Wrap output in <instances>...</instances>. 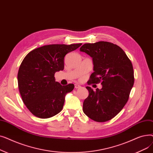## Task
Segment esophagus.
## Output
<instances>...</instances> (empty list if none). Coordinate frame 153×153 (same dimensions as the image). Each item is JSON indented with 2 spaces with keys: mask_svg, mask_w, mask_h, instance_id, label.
<instances>
[{
  "mask_svg": "<svg viewBox=\"0 0 153 153\" xmlns=\"http://www.w3.org/2000/svg\"><path fill=\"white\" fill-rule=\"evenodd\" d=\"M81 86L79 85V84H75V89H79V88H81Z\"/></svg>",
  "mask_w": 153,
  "mask_h": 153,
  "instance_id": "obj_1",
  "label": "esophagus"
}]
</instances>
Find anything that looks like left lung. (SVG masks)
Masks as SVG:
<instances>
[{"mask_svg": "<svg viewBox=\"0 0 153 153\" xmlns=\"http://www.w3.org/2000/svg\"><path fill=\"white\" fill-rule=\"evenodd\" d=\"M92 58L94 72L88 85L101 82L102 88L94 91L86 88L89 96L83 103L84 113L97 122L114 118L129 99L134 84L132 63L120 46L107 42L85 43L81 48Z\"/></svg>", "mask_w": 153, "mask_h": 153, "instance_id": "left-lung-1", "label": "left lung"}]
</instances>
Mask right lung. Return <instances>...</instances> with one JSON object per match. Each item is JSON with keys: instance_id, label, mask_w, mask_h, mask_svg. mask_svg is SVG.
I'll use <instances>...</instances> for the list:
<instances>
[{"instance_id": "obj_1", "label": "right lung", "mask_w": 153, "mask_h": 153, "mask_svg": "<svg viewBox=\"0 0 153 153\" xmlns=\"http://www.w3.org/2000/svg\"><path fill=\"white\" fill-rule=\"evenodd\" d=\"M82 43L48 45L31 51L24 58L18 72V85L24 104L31 113L48 118L62 110L65 95L74 85H61L55 81L56 72L64 69V58Z\"/></svg>"}]
</instances>
